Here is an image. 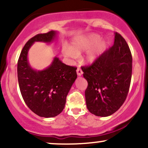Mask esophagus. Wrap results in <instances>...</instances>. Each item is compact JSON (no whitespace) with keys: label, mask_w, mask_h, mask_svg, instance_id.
I'll return each mask as SVG.
<instances>
[{"label":"esophagus","mask_w":148,"mask_h":148,"mask_svg":"<svg viewBox=\"0 0 148 148\" xmlns=\"http://www.w3.org/2000/svg\"><path fill=\"white\" fill-rule=\"evenodd\" d=\"M76 72H77V75H78V76H81V75H82V74H83L82 70H81L80 67H78L77 70H76Z\"/></svg>","instance_id":"1"}]
</instances>
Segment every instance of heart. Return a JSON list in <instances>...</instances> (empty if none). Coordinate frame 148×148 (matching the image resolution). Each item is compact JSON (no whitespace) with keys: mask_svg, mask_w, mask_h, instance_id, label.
I'll use <instances>...</instances> for the list:
<instances>
[{"mask_svg":"<svg viewBox=\"0 0 148 148\" xmlns=\"http://www.w3.org/2000/svg\"><path fill=\"white\" fill-rule=\"evenodd\" d=\"M107 42L100 39L99 35L90 33L75 37L71 43L70 47L63 46L62 52L64 56L76 59L83 52L86 51L85 60L88 63H92L99 58L106 48Z\"/></svg>","mask_w":148,"mask_h":148,"instance_id":"obj_1","label":"heart"}]
</instances>
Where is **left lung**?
Listing matches in <instances>:
<instances>
[{
  "label": "left lung",
  "mask_w": 148,
  "mask_h": 148,
  "mask_svg": "<svg viewBox=\"0 0 148 148\" xmlns=\"http://www.w3.org/2000/svg\"><path fill=\"white\" fill-rule=\"evenodd\" d=\"M82 71L88 84L85 91L88 111L100 117L118 111L126 99L132 79V53L125 39L115 33L113 47Z\"/></svg>",
  "instance_id": "1"
}]
</instances>
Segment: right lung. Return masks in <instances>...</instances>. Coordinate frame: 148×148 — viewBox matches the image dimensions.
Wrapping results in <instances>:
<instances>
[{"label": "right lung", "mask_w": 148, "mask_h": 148, "mask_svg": "<svg viewBox=\"0 0 148 148\" xmlns=\"http://www.w3.org/2000/svg\"><path fill=\"white\" fill-rule=\"evenodd\" d=\"M58 33L51 30L30 39L22 49L17 64L22 97L33 113L44 118L57 116L62 111L67 94L77 78L76 67L64 64L57 57L43 70L34 69L28 62V51L35 42L51 43Z\"/></svg>", "instance_id": "add662e5"}]
</instances>
